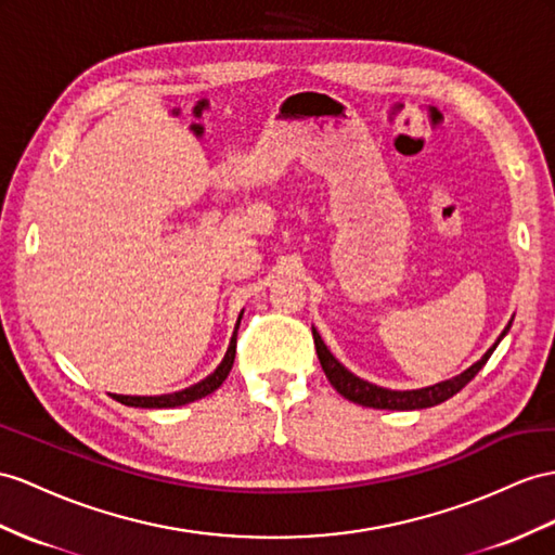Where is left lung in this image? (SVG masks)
<instances>
[{"mask_svg":"<svg viewBox=\"0 0 555 555\" xmlns=\"http://www.w3.org/2000/svg\"><path fill=\"white\" fill-rule=\"evenodd\" d=\"M508 328H511V323L506 325L504 333L500 335V339L508 333ZM311 335H314L319 361H321L325 377L331 379V385L339 393H343L345 399H349L351 403H359V405H365V408H377V410H420V408H431V405H438V403L452 399L454 393L462 391L468 385V382H472L478 375L480 367L488 363V359L492 357V351L496 349V345H500V339H496L492 349H488L486 357H482L478 363H474L472 367H468V371H464L457 377L440 382V385L426 387V389H415V391H391V389L375 387V385H371V382H365L353 373H349L347 367L339 363L328 351V347L323 345L321 335L317 331H311Z\"/></svg>","mask_w":555,"mask_h":555,"instance_id":"left-lung-1","label":"left lung"}]
</instances>
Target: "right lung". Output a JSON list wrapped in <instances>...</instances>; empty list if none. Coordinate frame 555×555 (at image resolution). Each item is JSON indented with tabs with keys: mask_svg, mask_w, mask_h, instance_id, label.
<instances>
[{
	"mask_svg": "<svg viewBox=\"0 0 555 555\" xmlns=\"http://www.w3.org/2000/svg\"><path fill=\"white\" fill-rule=\"evenodd\" d=\"M238 328V325H236ZM234 357H236V333L232 337L230 343V349H227L222 363L216 367V373H210L206 379L198 382V385L194 387H188L182 391H176V393H164V396H112V399L124 403V405H133V408H178V405H184V403H192V401H198L204 399V396L216 391L222 382L227 379V375H230L232 365H234Z\"/></svg>",
	"mask_w": 555,
	"mask_h": 555,
	"instance_id": "right-lung-1",
	"label": "right lung"
}]
</instances>
